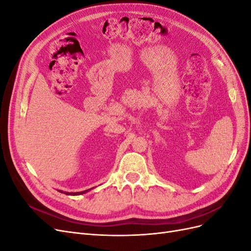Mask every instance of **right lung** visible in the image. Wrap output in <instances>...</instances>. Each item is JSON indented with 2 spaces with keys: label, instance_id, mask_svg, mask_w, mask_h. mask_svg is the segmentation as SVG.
Masks as SVG:
<instances>
[{
  "label": "right lung",
  "instance_id": "right-lung-1",
  "mask_svg": "<svg viewBox=\"0 0 251 251\" xmlns=\"http://www.w3.org/2000/svg\"><path fill=\"white\" fill-rule=\"evenodd\" d=\"M89 191V189H87V191H83V192H80V193H66V195H74V196H76V195H81V194H85V193H87ZM60 193H63L62 191H59Z\"/></svg>",
  "mask_w": 251,
  "mask_h": 251
}]
</instances>
